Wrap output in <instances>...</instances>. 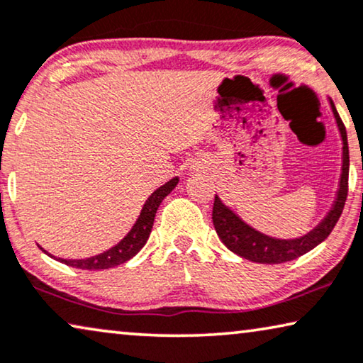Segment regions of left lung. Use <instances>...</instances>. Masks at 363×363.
Listing matches in <instances>:
<instances>
[{
    "label": "left lung",
    "instance_id": "1",
    "mask_svg": "<svg viewBox=\"0 0 363 363\" xmlns=\"http://www.w3.org/2000/svg\"><path fill=\"white\" fill-rule=\"evenodd\" d=\"M328 101L330 111H333L335 125H337L340 140H342V167H340L337 190H335L334 201L330 204L329 211L306 234L299 235V238L280 239L272 238V235L264 234L259 229L252 228L234 209H230L228 204H224L223 199L216 194L213 206L214 229H216L223 244L230 252H234L235 255L250 262H257V264H283V262L295 260L298 257L306 254V252L313 250L314 247L321 244L333 233L335 223H337L340 214H342L345 198H347L349 144L347 133H345L342 121L339 118L337 109H335L334 103L330 99H328Z\"/></svg>",
    "mask_w": 363,
    "mask_h": 363
}]
</instances>
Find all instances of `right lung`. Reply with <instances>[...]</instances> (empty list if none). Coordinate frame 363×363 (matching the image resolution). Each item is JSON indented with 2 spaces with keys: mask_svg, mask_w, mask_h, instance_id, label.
<instances>
[{
  "mask_svg": "<svg viewBox=\"0 0 363 363\" xmlns=\"http://www.w3.org/2000/svg\"><path fill=\"white\" fill-rule=\"evenodd\" d=\"M178 180H180V178L173 177L172 180L157 188V190L145 199L144 206L140 209V214L138 219H135L133 228H130L129 233L125 234L116 245H113L111 249L104 250L98 255L88 257V259H60V257L57 259V257L49 254V252L42 249V247L40 249L49 257H54V259L62 262V264L80 270H106L113 269V267H118L121 264H125V262L133 259V257L145 245L147 239H149L150 235L152 225H154L157 209H159L160 203L164 201L167 194H170L173 188L178 185Z\"/></svg>",
  "mask_w": 363,
  "mask_h": 363,
  "instance_id": "right-lung-1",
  "label": "right lung"
}]
</instances>
